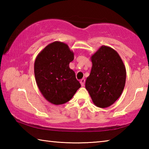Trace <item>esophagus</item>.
Wrapping results in <instances>:
<instances>
[{"label":"esophagus","mask_w":149,"mask_h":149,"mask_svg":"<svg viewBox=\"0 0 149 149\" xmlns=\"http://www.w3.org/2000/svg\"><path fill=\"white\" fill-rule=\"evenodd\" d=\"M85 82V79H84V78H83V79H81V81H80V84H81V85L82 87L84 86Z\"/></svg>","instance_id":"34e87169"}]
</instances>
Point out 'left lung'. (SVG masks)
Masks as SVG:
<instances>
[{
  "mask_svg": "<svg viewBox=\"0 0 149 149\" xmlns=\"http://www.w3.org/2000/svg\"><path fill=\"white\" fill-rule=\"evenodd\" d=\"M93 66L85 82L94 104L107 108L116 101L124 89L126 71L118 52L102 46L91 57Z\"/></svg>",
  "mask_w": 149,
  "mask_h": 149,
  "instance_id": "8db88e82",
  "label": "left lung"
}]
</instances>
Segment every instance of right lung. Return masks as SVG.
<instances>
[{"label":"right lung","instance_id":"add662e5","mask_svg":"<svg viewBox=\"0 0 149 149\" xmlns=\"http://www.w3.org/2000/svg\"><path fill=\"white\" fill-rule=\"evenodd\" d=\"M74 53L66 44L54 42L45 48L36 58L34 72L40 91L48 101L62 104L72 99L81 87L75 72L70 68Z\"/></svg>","mask_w":149,"mask_h":149}]
</instances>
